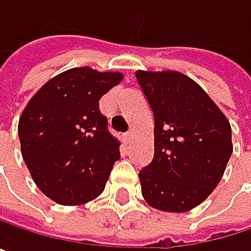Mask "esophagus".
I'll return each instance as SVG.
<instances>
[{
	"instance_id": "1",
	"label": "esophagus",
	"mask_w": 251,
	"mask_h": 251,
	"mask_svg": "<svg viewBox=\"0 0 251 251\" xmlns=\"http://www.w3.org/2000/svg\"><path fill=\"white\" fill-rule=\"evenodd\" d=\"M132 137H134V132H132V131H129V132H126V134H123V143H125V144H129V143L132 141Z\"/></svg>"
}]
</instances>
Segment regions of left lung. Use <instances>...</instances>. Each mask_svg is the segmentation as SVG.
<instances>
[{
  "label": "left lung",
  "instance_id": "left-lung-1",
  "mask_svg": "<svg viewBox=\"0 0 251 251\" xmlns=\"http://www.w3.org/2000/svg\"><path fill=\"white\" fill-rule=\"evenodd\" d=\"M154 114V157L140 171L147 204L184 213L218 187L232 154L231 125L191 77L175 70H137Z\"/></svg>",
  "mask_w": 251,
  "mask_h": 251
}]
</instances>
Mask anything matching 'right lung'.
<instances>
[{"label":"right lung","instance_id":"add662e5","mask_svg":"<svg viewBox=\"0 0 251 251\" xmlns=\"http://www.w3.org/2000/svg\"><path fill=\"white\" fill-rule=\"evenodd\" d=\"M123 79L120 72L73 67L45 82L19 119L23 160L36 187L52 201L79 206L97 199L120 141L107 129L98 101Z\"/></svg>","mask_w":251,"mask_h":251}]
</instances>
